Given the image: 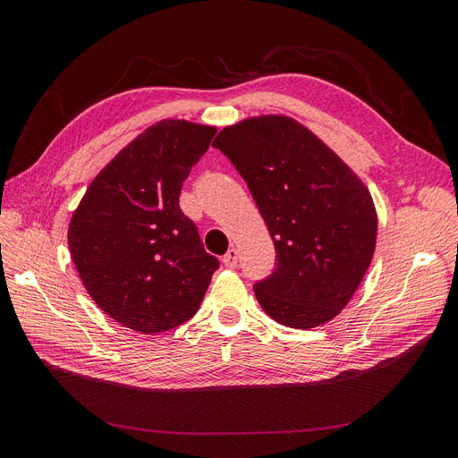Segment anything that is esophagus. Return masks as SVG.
<instances>
[{
	"label": "esophagus",
	"mask_w": 458,
	"mask_h": 458,
	"mask_svg": "<svg viewBox=\"0 0 458 458\" xmlns=\"http://www.w3.org/2000/svg\"><path fill=\"white\" fill-rule=\"evenodd\" d=\"M237 259H239L237 248H229L227 254L224 256V266L225 267H237Z\"/></svg>",
	"instance_id": "1"
}]
</instances>
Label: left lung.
<instances>
[{"instance_id": "1", "label": "left lung", "mask_w": 458, "mask_h": 458, "mask_svg": "<svg viewBox=\"0 0 458 458\" xmlns=\"http://www.w3.org/2000/svg\"><path fill=\"white\" fill-rule=\"evenodd\" d=\"M252 192L275 244L276 266L254 293L276 323L313 328L352 300L377 246L372 197L315 133L288 116H258L212 143Z\"/></svg>"}]
</instances>
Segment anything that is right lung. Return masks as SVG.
<instances>
[{"label":"right lung","mask_w":458,"mask_h":458,"mask_svg":"<svg viewBox=\"0 0 458 458\" xmlns=\"http://www.w3.org/2000/svg\"><path fill=\"white\" fill-rule=\"evenodd\" d=\"M216 128L162 120L97 175L68 225V248L93 301L152 335L195 315L219 267L179 208L183 182Z\"/></svg>","instance_id":"obj_1"}]
</instances>
